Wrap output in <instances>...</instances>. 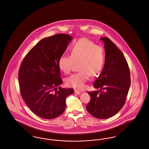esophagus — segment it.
<instances>
[{"label": "esophagus", "instance_id": "34e87169", "mask_svg": "<svg viewBox=\"0 0 149 149\" xmlns=\"http://www.w3.org/2000/svg\"><path fill=\"white\" fill-rule=\"evenodd\" d=\"M74 93H76V94L79 95V94H80V93H81V92L78 91V90H74Z\"/></svg>", "mask_w": 149, "mask_h": 149}]
</instances>
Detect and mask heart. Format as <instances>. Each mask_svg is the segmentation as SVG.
I'll return each instance as SVG.
<instances>
[{"mask_svg": "<svg viewBox=\"0 0 149 149\" xmlns=\"http://www.w3.org/2000/svg\"><path fill=\"white\" fill-rule=\"evenodd\" d=\"M71 56H62L58 59L59 69L65 74L70 73L76 64L79 72L67 78L66 84L77 89H83L91 76H95L104 67L105 54L104 48L96 45L87 38H81L73 44Z\"/></svg>", "mask_w": 149, "mask_h": 149, "instance_id": "b5f03b06", "label": "heart"}]
</instances>
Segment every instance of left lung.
I'll return each mask as SVG.
<instances>
[{
  "label": "left lung",
  "instance_id": "obj_1",
  "mask_svg": "<svg viewBox=\"0 0 149 149\" xmlns=\"http://www.w3.org/2000/svg\"><path fill=\"white\" fill-rule=\"evenodd\" d=\"M105 49L104 68L93 87L99 91L88 92L91 97L86 109L95 117L106 119L116 115L125 103L131 79L124 55L107 37H101Z\"/></svg>",
  "mask_w": 149,
  "mask_h": 149
}]
</instances>
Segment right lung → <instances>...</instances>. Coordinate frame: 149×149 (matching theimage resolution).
I'll use <instances>...</instances> for the list:
<instances>
[{
	"label": "right lung",
	"instance_id": "obj_1",
	"mask_svg": "<svg viewBox=\"0 0 149 149\" xmlns=\"http://www.w3.org/2000/svg\"><path fill=\"white\" fill-rule=\"evenodd\" d=\"M72 39L70 35L57 34L42 39L26 54L20 66V94L37 116L52 119L65 108V99L72 88H62L58 59ZM58 87V90L57 87Z\"/></svg>",
	"mask_w": 149,
	"mask_h": 149
}]
</instances>
